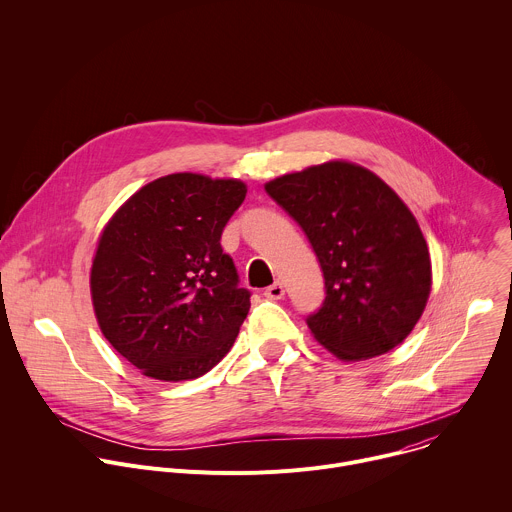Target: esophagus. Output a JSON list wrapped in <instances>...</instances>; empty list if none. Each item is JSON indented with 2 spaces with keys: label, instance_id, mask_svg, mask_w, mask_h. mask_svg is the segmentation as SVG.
Here are the masks:
<instances>
[{
  "label": "esophagus",
  "instance_id": "1",
  "mask_svg": "<svg viewBox=\"0 0 512 512\" xmlns=\"http://www.w3.org/2000/svg\"><path fill=\"white\" fill-rule=\"evenodd\" d=\"M283 295H285V287H283V283H273V285H269L267 289H265V297L267 299H273V301H277V299H283Z\"/></svg>",
  "mask_w": 512,
  "mask_h": 512
}]
</instances>
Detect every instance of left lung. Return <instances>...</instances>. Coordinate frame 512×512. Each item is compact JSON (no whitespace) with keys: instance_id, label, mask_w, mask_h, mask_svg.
Segmentation results:
<instances>
[{"instance_id":"obj_1","label":"left lung","mask_w":512,"mask_h":512,"mask_svg":"<svg viewBox=\"0 0 512 512\" xmlns=\"http://www.w3.org/2000/svg\"><path fill=\"white\" fill-rule=\"evenodd\" d=\"M303 229L325 279L307 325L339 360L394 350L418 323L432 285L426 239L404 201L372 170L331 160L265 185Z\"/></svg>"}]
</instances>
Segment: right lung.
<instances>
[{
	"mask_svg": "<svg viewBox=\"0 0 512 512\" xmlns=\"http://www.w3.org/2000/svg\"><path fill=\"white\" fill-rule=\"evenodd\" d=\"M235 179L160 177L104 227L90 273L98 325L144 376L195 380L231 350L251 307L221 235L245 201Z\"/></svg>",
	"mask_w": 512,
	"mask_h": 512,
	"instance_id": "right-lung-1",
	"label": "right lung"
}]
</instances>
